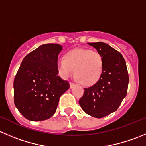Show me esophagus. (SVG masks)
Segmentation results:
<instances>
[{"label": "esophagus", "instance_id": "34e87169", "mask_svg": "<svg viewBox=\"0 0 146 146\" xmlns=\"http://www.w3.org/2000/svg\"><path fill=\"white\" fill-rule=\"evenodd\" d=\"M69 85H70V89H72V88H74V87H75L76 84H74V83L70 82V83H69Z\"/></svg>", "mask_w": 146, "mask_h": 146}]
</instances>
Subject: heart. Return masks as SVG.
I'll list each match as a JSON object with an SVG mask.
<instances>
[{"label":"heart","mask_w":146,"mask_h":146,"mask_svg":"<svg viewBox=\"0 0 146 146\" xmlns=\"http://www.w3.org/2000/svg\"><path fill=\"white\" fill-rule=\"evenodd\" d=\"M59 74L64 78L73 74L81 84L91 86L98 82L103 72L104 62L99 52L88 48H74L56 62Z\"/></svg>","instance_id":"1"}]
</instances>
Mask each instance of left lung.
<instances>
[{"label":"left lung","instance_id":"8db88e82","mask_svg":"<svg viewBox=\"0 0 146 146\" xmlns=\"http://www.w3.org/2000/svg\"><path fill=\"white\" fill-rule=\"evenodd\" d=\"M87 44L102 55L103 72L98 82L84 88L79 103L87 115L101 118L119 108L127 95L129 77L125 61L118 51L103 42Z\"/></svg>","mask_w":146,"mask_h":146}]
</instances>
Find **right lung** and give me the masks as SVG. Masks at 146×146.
Segmentation results:
<instances>
[{"label":"right lung","instance_id":"1","mask_svg":"<svg viewBox=\"0 0 146 146\" xmlns=\"http://www.w3.org/2000/svg\"><path fill=\"white\" fill-rule=\"evenodd\" d=\"M62 46L46 44L26 55L13 82L14 103L22 115L42 121L55 113L59 98L69 84L58 76L56 62Z\"/></svg>","mask_w":146,"mask_h":146}]
</instances>
